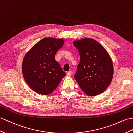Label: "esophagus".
<instances>
[{"label":"esophagus","instance_id":"34e87169","mask_svg":"<svg viewBox=\"0 0 133 133\" xmlns=\"http://www.w3.org/2000/svg\"><path fill=\"white\" fill-rule=\"evenodd\" d=\"M71 75H72V71H67V75L71 76Z\"/></svg>","mask_w":133,"mask_h":133}]
</instances>
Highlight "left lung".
<instances>
[{
	"label": "left lung",
	"instance_id": "left-lung-1",
	"mask_svg": "<svg viewBox=\"0 0 133 133\" xmlns=\"http://www.w3.org/2000/svg\"><path fill=\"white\" fill-rule=\"evenodd\" d=\"M80 62L74 76L81 89L89 96L103 92L112 81L113 66L108 52L96 40L84 38L74 41Z\"/></svg>",
	"mask_w": 133,
	"mask_h": 133
}]
</instances>
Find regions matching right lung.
<instances>
[{"instance_id": "right-lung-1", "label": "right lung", "mask_w": 133, "mask_h": 133, "mask_svg": "<svg viewBox=\"0 0 133 133\" xmlns=\"http://www.w3.org/2000/svg\"><path fill=\"white\" fill-rule=\"evenodd\" d=\"M64 43L62 38H44L25 55L22 63L24 78L37 94H50L65 76L66 72L55 60V54Z\"/></svg>"}]
</instances>
